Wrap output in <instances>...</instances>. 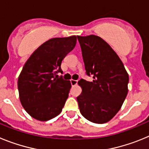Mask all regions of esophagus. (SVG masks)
Segmentation results:
<instances>
[{
  "mask_svg": "<svg viewBox=\"0 0 149 149\" xmlns=\"http://www.w3.org/2000/svg\"><path fill=\"white\" fill-rule=\"evenodd\" d=\"M77 81H76V80L72 79V80H71V84H72V86H75V85H77Z\"/></svg>",
  "mask_w": 149,
  "mask_h": 149,
  "instance_id": "obj_1",
  "label": "esophagus"
}]
</instances>
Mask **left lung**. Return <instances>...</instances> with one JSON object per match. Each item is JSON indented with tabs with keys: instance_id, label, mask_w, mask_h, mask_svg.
Here are the masks:
<instances>
[{
	"instance_id": "left-lung-1",
	"label": "left lung",
	"mask_w": 149,
	"mask_h": 149,
	"mask_svg": "<svg viewBox=\"0 0 149 149\" xmlns=\"http://www.w3.org/2000/svg\"><path fill=\"white\" fill-rule=\"evenodd\" d=\"M87 75L81 79L82 93L77 97L81 113L92 122L104 124L116 116L127 94L128 74L113 48L98 36H77Z\"/></svg>"
}]
</instances>
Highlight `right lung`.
<instances>
[{"label": "right lung", "mask_w": 149, "mask_h": 149, "mask_svg": "<svg viewBox=\"0 0 149 149\" xmlns=\"http://www.w3.org/2000/svg\"><path fill=\"white\" fill-rule=\"evenodd\" d=\"M76 36L53 38L34 51L18 79L20 101L31 117L41 122L61 113L71 89L69 81L57 77L62 60L75 47Z\"/></svg>", "instance_id": "1"}]
</instances>
